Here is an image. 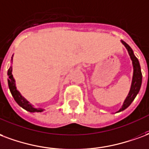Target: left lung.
Listing matches in <instances>:
<instances>
[{"mask_svg":"<svg viewBox=\"0 0 149 149\" xmlns=\"http://www.w3.org/2000/svg\"><path fill=\"white\" fill-rule=\"evenodd\" d=\"M122 44L126 47L129 54L130 56L131 60L133 61V80H132V84H131L130 91L129 92L128 96L126 97L125 102L123 103L122 107L120 109L118 112L120 111H124L125 109H126L130 105L133 100L135 99V97L136 96L137 93L139 92L141 86V81H142V74L141 71V66H140L139 61L138 59L135 57V55L133 54V49H131V47L128 45L125 42L122 41Z\"/></svg>","mask_w":149,"mask_h":149,"instance_id":"left-lung-1","label":"left lung"}]
</instances>
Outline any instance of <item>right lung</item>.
<instances>
[{
  "label": "right lung",
  "instance_id": "right-lung-1",
  "mask_svg": "<svg viewBox=\"0 0 149 149\" xmlns=\"http://www.w3.org/2000/svg\"><path fill=\"white\" fill-rule=\"evenodd\" d=\"M13 60V58H12ZM12 67H10L8 70V87H9L10 91L13 95L14 100L16 101L19 105L21 107L25 109L26 111H29V112H42L43 111L41 108H34L33 106L27 100H25L24 97L22 96L21 94L17 91L16 88V84H15V80L13 79V74H12Z\"/></svg>",
  "mask_w": 149,
  "mask_h": 149
}]
</instances>
